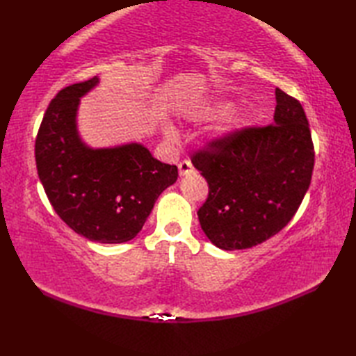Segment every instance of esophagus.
Listing matches in <instances>:
<instances>
[{
    "instance_id": "esophagus-1",
    "label": "esophagus",
    "mask_w": 356,
    "mask_h": 356,
    "mask_svg": "<svg viewBox=\"0 0 356 356\" xmlns=\"http://www.w3.org/2000/svg\"><path fill=\"white\" fill-rule=\"evenodd\" d=\"M193 170H194V166H193L190 159H184V161L179 163V172H180V176H186V174L193 172Z\"/></svg>"
}]
</instances>
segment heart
Returning <instances> with one entry per match:
<instances>
[{
	"instance_id": "heart-1",
	"label": "heart",
	"mask_w": 356,
	"mask_h": 356,
	"mask_svg": "<svg viewBox=\"0 0 356 356\" xmlns=\"http://www.w3.org/2000/svg\"><path fill=\"white\" fill-rule=\"evenodd\" d=\"M231 108H232V105H231V104H218L214 111H216V113H218V115H225V113L231 111Z\"/></svg>"
}]
</instances>
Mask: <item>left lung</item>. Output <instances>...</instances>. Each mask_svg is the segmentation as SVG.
<instances>
[{
	"mask_svg": "<svg viewBox=\"0 0 356 356\" xmlns=\"http://www.w3.org/2000/svg\"><path fill=\"white\" fill-rule=\"evenodd\" d=\"M274 122L209 140L191 162L208 182L197 211L203 232L225 249H248L292 220L309 190L315 151L300 101L275 90Z\"/></svg>",
	"mask_w": 356,
	"mask_h": 356,
	"instance_id": "obj_1",
	"label": "left lung"
}]
</instances>
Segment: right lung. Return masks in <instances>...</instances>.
I'll use <instances>...</instances> for the list:
<instances>
[{
  "label": "right lung",
  "mask_w": 356,
  "mask_h": 356,
  "mask_svg": "<svg viewBox=\"0 0 356 356\" xmlns=\"http://www.w3.org/2000/svg\"><path fill=\"white\" fill-rule=\"evenodd\" d=\"M97 78L63 88L45 110L35 140L36 170L53 209L92 241L124 243L138 236L159 195L177 180V166L130 143L92 149L76 131L79 97Z\"/></svg>",
  "instance_id": "right-lung-1"
}]
</instances>
